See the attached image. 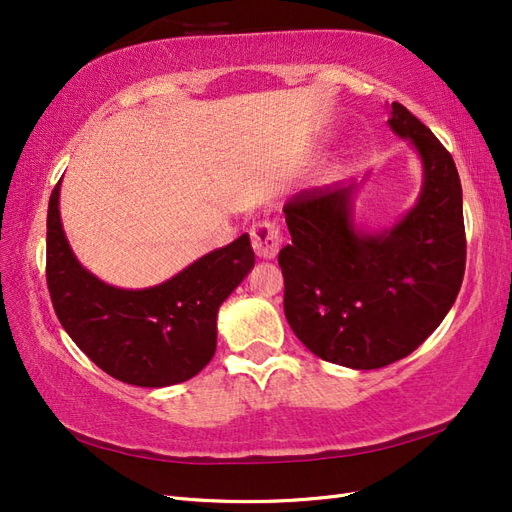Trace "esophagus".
Returning a JSON list of instances; mask_svg holds the SVG:
<instances>
[{"mask_svg": "<svg viewBox=\"0 0 512 512\" xmlns=\"http://www.w3.org/2000/svg\"><path fill=\"white\" fill-rule=\"evenodd\" d=\"M250 237H252V247H254L258 258L273 260L277 256V252H280L282 235H280V228H277L273 222L262 220V222L254 224L250 230Z\"/></svg>", "mask_w": 512, "mask_h": 512, "instance_id": "obj_1", "label": "esophagus"}]
</instances>
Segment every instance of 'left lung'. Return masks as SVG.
I'll use <instances>...</instances> for the list:
<instances>
[{
    "instance_id": "8db88e82",
    "label": "left lung",
    "mask_w": 512,
    "mask_h": 512,
    "mask_svg": "<svg viewBox=\"0 0 512 512\" xmlns=\"http://www.w3.org/2000/svg\"><path fill=\"white\" fill-rule=\"evenodd\" d=\"M389 128L416 151L423 185L412 209L382 230L356 224L359 183L303 190L284 207V312L320 359L378 369L404 359L440 327L466 271L461 181L453 156L406 106Z\"/></svg>"
}]
</instances>
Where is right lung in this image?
Segmentation results:
<instances>
[{
	"mask_svg": "<svg viewBox=\"0 0 512 512\" xmlns=\"http://www.w3.org/2000/svg\"><path fill=\"white\" fill-rule=\"evenodd\" d=\"M61 181L46 215V282L61 327L108 376L162 389L194 378L218 346V309L254 269L250 235L149 288H117L87 271L61 226Z\"/></svg>",
	"mask_w": 512,
	"mask_h": 512,
	"instance_id": "obj_1",
	"label": "right lung"
}]
</instances>
